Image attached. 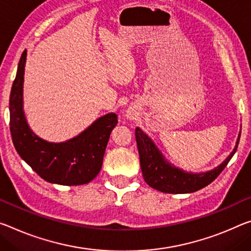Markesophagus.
<instances>
[{"instance_id": "esophagus-1", "label": "esophagus", "mask_w": 251, "mask_h": 251, "mask_svg": "<svg viewBox=\"0 0 251 251\" xmlns=\"http://www.w3.org/2000/svg\"><path fill=\"white\" fill-rule=\"evenodd\" d=\"M128 116H129V117H130V115H128Z\"/></svg>"}]
</instances>
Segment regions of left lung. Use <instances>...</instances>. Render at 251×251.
<instances>
[{"instance_id": "1", "label": "left lung", "mask_w": 251, "mask_h": 251, "mask_svg": "<svg viewBox=\"0 0 251 251\" xmlns=\"http://www.w3.org/2000/svg\"><path fill=\"white\" fill-rule=\"evenodd\" d=\"M135 137L140 154L143 177L147 184L161 192L181 194L196 192L216 180L236 153L240 140V133L238 135L236 146L229 156L217 168L201 173L186 172L171 164L149 135L143 132L140 127H136L135 129Z\"/></svg>"}]
</instances>
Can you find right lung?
Wrapping results in <instances>:
<instances>
[{
	"label": "right lung",
	"mask_w": 251,
	"mask_h": 251,
	"mask_svg": "<svg viewBox=\"0 0 251 251\" xmlns=\"http://www.w3.org/2000/svg\"><path fill=\"white\" fill-rule=\"evenodd\" d=\"M26 50L19 61L10 95V130L17 152L35 173L47 182L60 185L87 184L97 176L102 165L117 115L106 114L77 136L61 143L45 141L32 132L23 110V81Z\"/></svg>",
	"instance_id": "right-lung-1"
}]
</instances>
